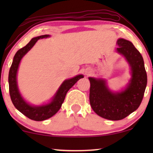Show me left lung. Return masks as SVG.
I'll return each instance as SVG.
<instances>
[{"label":"left lung","instance_id":"8db88e82","mask_svg":"<svg viewBox=\"0 0 153 153\" xmlns=\"http://www.w3.org/2000/svg\"><path fill=\"white\" fill-rule=\"evenodd\" d=\"M117 52L122 54L131 69L130 83L124 91L112 93L108 90L106 81L89 78V100L92 109L103 118L109 120H121L129 116L140 106L147 85V73L143 56L131 42L119 39Z\"/></svg>","mask_w":153,"mask_h":153}]
</instances>
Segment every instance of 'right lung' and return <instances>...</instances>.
<instances>
[{
	"mask_svg": "<svg viewBox=\"0 0 153 153\" xmlns=\"http://www.w3.org/2000/svg\"><path fill=\"white\" fill-rule=\"evenodd\" d=\"M50 36L49 35H42L37 37L33 38L25 47L17 51L13 57V62L10 66L9 74H8V83H9V94L12 103L19 111L29 119L34 121H43L47 119L55 114L62 106L65 98L68 91L71 88L79 79L83 78L82 75H78L71 79L65 80L59 87V90L54 96L53 100L50 103L43 105L41 106H30L22 99L17 87L16 74L18 71L19 63L21 59L28 51L35 45L38 39L46 38Z\"/></svg>",
	"mask_w": 153,
	"mask_h": 153,
	"instance_id": "right-lung-1",
	"label": "right lung"
}]
</instances>
